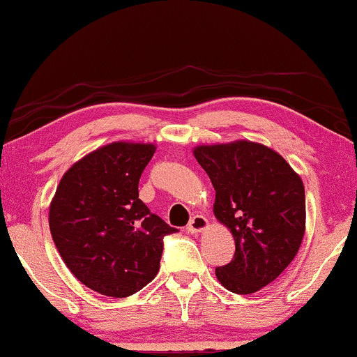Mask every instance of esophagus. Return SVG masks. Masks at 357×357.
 Wrapping results in <instances>:
<instances>
[{
	"label": "esophagus",
	"instance_id": "esophagus-1",
	"mask_svg": "<svg viewBox=\"0 0 357 357\" xmlns=\"http://www.w3.org/2000/svg\"><path fill=\"white\" fill-rule=\"evenodd\" d=\"M208 226H209L208 220H206L204 216H201V214H197V216H195L190 221V225H188L186 229H188V233L197 234V233H201V231H204Z\"/></svg>",
	"mask_w": 357,
	"mask_h": 357
}]
</instances>
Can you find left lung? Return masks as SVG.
Instances as JSON below:
<instances>
[{"label":"left lung","mask_w":357,"mask_h":357,"mask_svg":"<svg viewBox=\"0 0 357 357\" xmlns=\"http://www.w3.org/2000/svg\"><path fill=\"white\" fill-rule=\"evenodd\" d=\"M211 179L214 216L233 233L231 263L216 268L227 291L251 294L273 282L298 255L306 227L304 184L284 158L252 141L197 146Z\"/></svg>","instance_id":"8db88e82"}]
</instances>
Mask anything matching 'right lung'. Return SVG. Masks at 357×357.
Returning <instances> with one entry per match:
<instances>
[{"mask_svg":"<svg viewBox=\"0 0 357 357\" xmlns=\"http://www.w3.org/2000/svg\"><path fill=\"white\" fill-rule=\"evenodd\" d=\"M154 144L118 141L75 162L56 188L50 229L64 264L96 293L128 298L151 282L162 238L178 233L139 199Z\"/></svg>","mask_w":357,"mask_h":357,"instance_id":"right-lung-1","label":"right lung"}]
</instances>
